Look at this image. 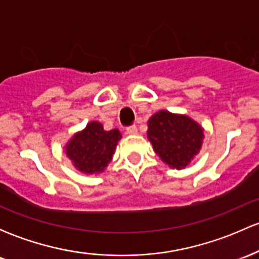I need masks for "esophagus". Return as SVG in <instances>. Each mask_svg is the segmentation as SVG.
<instances>
[{"label":"esophagus","mask_w":259,"mask_h":259,"mask_svg":"<svg viewBox=\"0 0 259 259\" xmlns=\"http://www.w3.org/2000/svg\"><path fill=\"white\" fill-rule=\"evenodd\" d=\"M126 133L129 134V135H136L138 134V127L135 125H130L126 127Z\"/></svg>","instance_id":"obj_1"}]
</instances>
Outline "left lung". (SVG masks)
Segmentation results:
<instances>
[{
  "instance_id": "left-lung-1",
  "label": "left lung",
  "mask_w": 259,
  "mask_h": 259,
  "mask_svg": "<svg viewBox=\"0 0 259 259\" xmlns=\"http://www.w3.org/2000/svg\"><path fill=\"white\" fill-rule=\"evenodd\" d=\"M147 139L168 167L185 169L202 148L204 129L186 114L158 111L147 121Z\"/></svg>"
}]
</instances>
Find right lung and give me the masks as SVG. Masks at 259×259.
Masks as SVG:
<instances>
[{"instance_id":"add662e5","label":"right lung","mask_w":259,"mask_h":259,"mask_svg":"<svg viewBox=\"0 0 259 259\" xmlns=\"http://www.w3.org/2000/svg\"><path fill=\"white\" fill-rule=\"evenodd\" d=\"M121 134L118 129L106 132L100 121H90L68 140L64 152L76 170L96 175L108 167Z\"/></svg>"}]
</instances>
